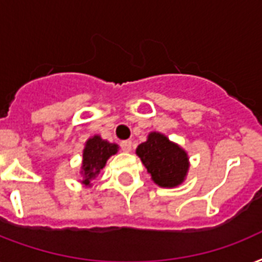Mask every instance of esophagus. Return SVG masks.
Segmentation results:
<instances>
[{"label":"esophagus","instance_id":"1","mask_svg":"<svg viewBox=\"0 0 262 262\" xmlns=\"http://www.w3.org/2000/svg\"><path fill=\"white\" fill-rule=\"evenodd\" d=\"M132 145H133V144H132L130 140H125V141H121V143H119V147H121V149L125 152H130Z\"/></svg>","mask_w":262,"mask_h":262}]
</instances>
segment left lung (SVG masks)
Masks as SVG:
<instances>
[{
    "label": "left lung",
    "instance_id": "left-lung-1",
    "mask_svg": "<svg viewBox=\"0 0 262 262\" xmlns=\"http://www.w3.org/2000/svg\"><path fill=\"white\" fill-rule=\"evenodd\" d=\"M136 152L154 182L159 186L174 187L185 179L189 168L186 152L166 136L154 132L145 143L140 144Z\"/></svg>",
    "mask_w": 262,
    "mask_h": 262
}]
</instances>
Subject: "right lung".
Returning <instances> with one entry per match:
<instances>
[{
    "instance_id": "1",
    "label": "right lung",
    "mask_w": 262,
    "mask_h": 262,
    "mask_svg": "<svg viewBox=\"0 0 262 262\" xmlns=\"http://www.w3.org/2000/svg\"><path fill=\"white\" fill-rule=\"evenodd\" d=\"M117 151H118L117 144L108 143L106 140L100 139L99 136L88 140L83 152V166H81V174L84 177L83 183L90 185L91 181L96 178V175L104 167L107 159L111 155H115Z\"/></svg>"
}]
</instances>
